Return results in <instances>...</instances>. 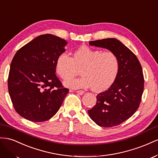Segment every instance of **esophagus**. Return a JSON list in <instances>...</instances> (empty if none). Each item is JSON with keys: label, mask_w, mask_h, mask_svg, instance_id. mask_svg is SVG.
<instances>
[{"label": "esophagus", "mask_w": 158, "mask_h": 158, "mask_svg": "<svg viewBox=\"0 0 158 158\" xmlns=\"http://www.w3.org/2000/svg\"><path fill=\"white\" fill-rule=\"evenodd\" d=\"M77 93L79 95H82V94H83L85 93V92L83 91H82V90H79V91H77Z\"/></svg>", "instance_id": "esophagus-1"}]
</instances>
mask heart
Masks as SVG:
<instances>
[{
  "instance_id": "b5f03b06",
  "label": "heart",
  "mask_w": 158,
  "mask_h": 158,
  "mask_svg": "<svg viewBox=\"0 0 158 158\" xmlns=\"http://www.w3.org/2000/svg\"><path fill=\"white\" fill-rule=\"evenodd\" d=\"M56 71L64 81L70 80L80 69L81 77L65 83L73 89L91 87L100 92L113 83L118 73L119 61L110 51L102 52L86 46L74 51L72 57L66 52L59 54L56 60Z\"/></svg>"
}]
</instances>
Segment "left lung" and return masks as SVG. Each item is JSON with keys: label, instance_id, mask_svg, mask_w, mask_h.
Returning <instances> with one entry per match:
<instances>
[{"label": "left lung", "instance_id": "left-lung-1", "mask_svg": "<svg viewBox=\"0 0 158 158\" xmlns=\"http://www.w3.org/2000/svg\"><path fill=\"white\" fill-rule=\"evenodd\" d=\"M89 44L109 49L119 61L114 83L98 94L96 105L88 110L90 118L99 127H115L130 118L140 104L144 86L142 66L135 54L117 39L98 40Z\"/></svg>", "mask_w": 158, "mask_h": 158}]
</instances>
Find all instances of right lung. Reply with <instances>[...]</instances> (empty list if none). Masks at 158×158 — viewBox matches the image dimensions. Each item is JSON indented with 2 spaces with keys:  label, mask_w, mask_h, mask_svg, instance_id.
<instances>
[{
  "label": "right lung",
  "mask_w": 158,
  "mask_h": 158,
  "mask_svg": "<svg viewBox=\"0 0 158 158\" xmlns=\"http://www.w3.org/2000/svg\"><path fill=\"white\" fill-rule=\"evenodd\" d=\"M67 42L52 34L34 38L16 53L8 79L15 110L32 122L50 119L59 110L69 89L56 75V60Z\"/></svg>",
  "instance_id": "add662e5"
}]
</instances>
